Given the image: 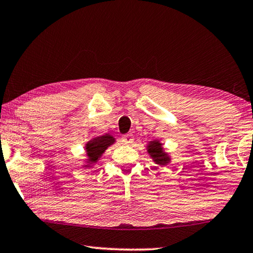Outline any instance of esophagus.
<instances>
[{
    "instance_id": "34e87169",
    "label": "esophagus",
    "mask_w": 253,
    "mask_h": 253,
    "mask_svg": "<svg viewBox=\"0 0 253 253\" xmlns=\"http://www.w3.org/2000/svg\"><path fill=\"white\" fill-rule=\"evenodd\" d=\"M133 141H134V139L132 134H124L122 136V142H124L126 144H132L133 143Z\"/></svg>"
}]
</instances>
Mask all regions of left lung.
Segmentation results:
<instances>
[{
    "label": "left lung",
    "mask_w": 253,
    "mask_h": 253,
    "mask_svg": "<svg viewBox=\"0 0 253 253\" xmlns=\"http://www.w3.org/2000/svg\"><path fill=\"white\" fill-rule=\"evenodd\" d=\"M147 150H148V153L150 154V157L153 159V161L156 162L157 165L166 166L170 162L169 154L163 151L162 143L159 142V141L157 140L151 141V142L148 144Z\"/></svg>",
    "instance_id": "left-lung-1"
}]
</instances>
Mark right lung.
Listing matches in <instances>:
<instances>
[{
	"instance_id": "1",
	"label": "right lung",
	"mask_w": 253,
	"mask_h": 253,
	"mask_svg": "<svg viewBox=\"0 0 253 253\" xmlns=\"http://www.w3.org/2000/svg\"><path fill=\"white\" fill-rule=\"evenodd\" d=\"M114 142H115V139L110 134L96 136V138H93L88 141V142L85 144L87 165L84 166V168L85 167L88 168L91 167L93 163H95L102 157V154L105 152V150Z\"/></svg>"
}]
</instances>
